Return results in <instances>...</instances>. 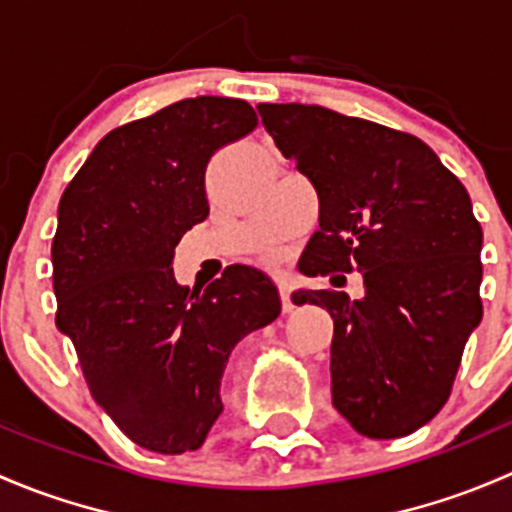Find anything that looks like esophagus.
Wrapping results in <instances>:
<instances>
[{"mask_svg":"<svg viewBox=\"0 0 512 512\" xmlns=\"http://www.w3.org/2000/svg\"><path fill=\"white\" fill-rule=\"evenodd\" d=\"M280 299H282V312H292V309H294L292 294H289V289L285 285L280 287Z\"/></svg>","mask_w":512,"mask_h":512,"instance_id":"esophagus-1","label":"esophagus"}]
</instances>
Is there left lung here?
Returning <instances> with one entry per match:
<instances>
[{
    "mask_svg": "<svg viewBox=\"0 0 512 512\" xmlns=\"http://www.w3.org/2000/svg\"><path fill=\"white\" fill-rule=\"evenodd\" d=\"M257 111L317 190L319 230L299 272L364 275L361 299L297 292L334 319V409L361 436H409L448 401L483 317V230L468 190L411 133L304 103Z\"/></svg>",
    "mask_w": 512,
    "mask_h": 512,
    "instance_id": "1",
    "label": "left lung"
}]
</instances>
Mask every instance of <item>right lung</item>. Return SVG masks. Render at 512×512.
Listing matches in <instances>:
<instances>
[{
	"label": "right lung",
	"instance_id": "add662e5",
	"mask_svg": "<svg viewBox=\"0 0 512 512\" xmlns=\"http://www.w3.org/2000/svg\"><path fill=\"white\" fill-rule=\"evenodd\" d=\"M255 126L240 98L170 103L103 136L61 195L56 327L96 404L148 451L203 446L232 349L280 317L277 287L255 267H227L203 294L173 277L175 245L210 213V158Z\"/></svg>",
	"mask_w": 512,
	"mask_h": 512
}]
</instances>
